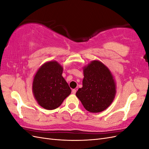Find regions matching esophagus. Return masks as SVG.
Returning <instances> with one entry per match:
<instances>
[{
  "instance_id": "esophagus-1",
  "label": "esophagus",
  "mask_w": 149,
  "mask_h": 149,
  "mask_svg": "<svg viewBox=\"0 0 149 149\" xmlns=\"http://www.w3.org/2000/svg\"><path fill=\"white\" fill-rule=\"evenodd\" d=\"M76 93V90L75 89H73V90H72V93H73V94H75Z\"/></svg>"
}]
</instances>
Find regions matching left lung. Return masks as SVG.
<instances>
[{
    "mask_svg": "<svg viewBox=\"0 0 149 149\" xmlns=\"http://www.w3.org/2000/svg\"><path fill=\"white\" fill-rule=\"evenodd\" d=\"M83 87L76 95L88 111L97 113L106 109L116 93L115 81L111 72L102 62L92 61L83 68Z\"/></svg>",
    "mask_w": 149,
    "mask_h": 149,
    "instance_id": "obj_1",
    "label": "left lung"
}]
</instances>
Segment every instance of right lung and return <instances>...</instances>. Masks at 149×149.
Returning <instances> with one entry per match:
<instances>
[{
  "label": "right lung",
  "mask_w": 149,
  "mask_h": 149,
  "mask_svg": "<svg viewBox=\"0 0 149 149\" xmlns=\"http://www.w3.org/2000/svg\"><path fill=\"white\" fill-rule=\"evenodd\" d=\"M63 70L57 61H50L40 66L34 76L33 94L44 109H56L71 94L69 85L62 76Z\"/></svg>",
  "instance_id": "1"
}]
</instances>
